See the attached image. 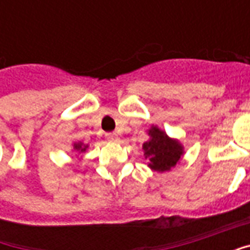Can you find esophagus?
<instances>
[{"mask_svg": "<svg viewBox=\"0 0 250 250\" xmlns=\"http://www.w3.org/2000/svg\"><path fill=\"white\" fill-rule=\"evenodd\" d=\"M105 136H107V141L108 142H118V139H119L116 132H109V134H107Z\"/></svg>", "mask_w": 250, "mask_h": 250, "instance_id": "obj_1", "label": "esophagus"}]
</instances>
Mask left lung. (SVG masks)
Returning a JSON list of instances; mask_svg holds the SVG:
<instances>
[{"mask_svg":"<svg viewBox=\"0 0 250 250\" xmlns=\"http://www.w3.org/2000/svg\"><path fill=\"white\" fill-rule=\"evenodd\" d=\"M148 135L150 141L143 143V151L145 158L148 161V167L159 173L171 170L184 155V146L177 139H171L157 125H151Z\"/></svg>","mask_w":250,"mask_h":250,"instance_id":"8db88e82","label":"left lung"}]
</instances>
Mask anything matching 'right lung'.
I'll return each mask as SVG.
<instances>
[{"mask_svg": "<svg viewBox=\"0 0 250 250\" xmlns=\"http://www.w3.org/2000/svg\"><path fill=\"white\" fill-rule=\"evenodd\" d=\"M88 148V145H84L82 142H76L73 143V150H76L77 152H84Z\"/></svg>", "mask_w": 250, "mask_h": 250, "instance_id": "right-lung-1", "label": "right lung"}]
</instances>
